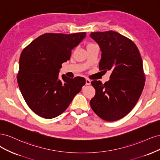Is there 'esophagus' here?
<instances>
[{"label":"esophagus","instance_id":"1","mask_svg":"<svg viewBox=\"0 0 160 160\" xmlns=\"http://www.w3.org/2000/svg\"><path fill=\"white\" fill-rule=\"evenodd\" d=\"M91 84V80L89 79H86V85H89Z\"/></svg>","mask_w":160,"mask_h":160}]
</instances>
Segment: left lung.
Listing matches in <instances>:
<instances>
[{
    "label": "left lung",
    "mask_w": 160,
    "mask_h": 160,
    "mask_svg": "<svg viewBox=\"0 0 160 160\" xmlns=\"http://www.w3.org/2000/svg\"><path fill=\"white\" fill-rule=\"evenodd\" d=\"M90 37L101 51L99 69L111 71L104 84L91 81L96 93L90 105L99 118L114 122L130 112L142 93L146 80L142 59L135 43L117 32H91Z\"/></svg>",
    "instance_id": "left-lung-1"
}]
</instances>
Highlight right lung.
<instances>
[{"label": "right lung", "instance_id": "right-lung-1", "mask_svg": "<svg viewBox=\"0 0 160 160\" xmlns=\"http://www.w3.org/2000/svg\"><path fill=\"white\" fill-rule=\"evenodd\" d=\"M86 32L45 33L23 49L19 59L17 81L28 107L40 117L52 119L68 108L85 84L83 77L59 76L62 62Z\"/></svg>", "mask_w": 160, "mask_h": 160}]
</instances>
